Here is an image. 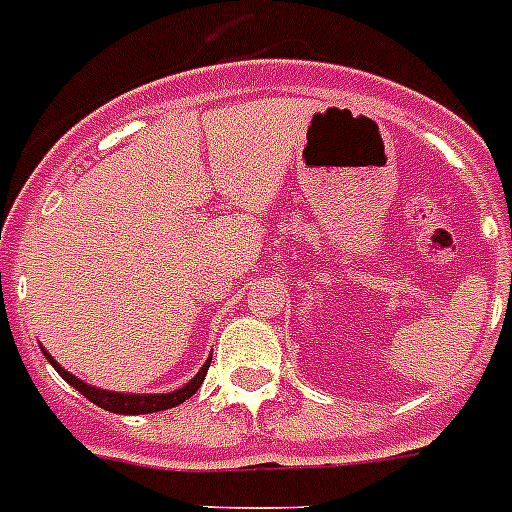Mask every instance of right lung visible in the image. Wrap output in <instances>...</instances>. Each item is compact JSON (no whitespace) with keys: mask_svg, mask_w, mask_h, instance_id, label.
<instances>
[{"mask_svg":"<svg viewBox=\"0 0 512 512\" xmlns=\"http://www.w3.org/2000/svg\"><path fill=\"white\" fill-rule=\"evenodd\" d=\"M48 362L54 365L56 373L64 378V381L69 383V386H74L77 391L85 396L87 401H93V404H98L100 409H106V412H113V414H150V412H163V409H170V406H178L183 404L186 399H191L196 391H199V386L204 383V375H207L209 370V362L204 365L199 373L194 375V381H189L183 388H178V391L173 393H116V391H100V388H93L87 386V383H82L80 378H74L72 373H67V370L61 368L59 362L54 360V357L48 355Z\"/></svg>","mask_w":512,"mask_h":512,"instance_id":"1","label":"right lung"}]
</instances>
